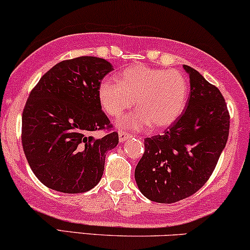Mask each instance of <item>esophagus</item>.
I'll use <instances>...</instances> for the list:
<instances>
[{"instance_id":"obj_1","label":"esophagus","mask_w":250,"mask_h":250,"mask_svg":"<svg viewBox=\"0 0 250 250\" xmlns=\"http://www.w3.org/2000/svg\"><path fill=\"white\" fill-rule=\"evenodd\" d=\"M131 135L130 134H127V132L122 131V130H119V141L123 143L125 141H127L128 138H130Z\"/></svg>"}]
</instances>
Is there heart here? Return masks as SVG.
<instances>
[{
    "label": "heart",
    "mask_w": 250,
    "mask_h": 250,
    "mask_svg": "<svg viewBox=\"0 0 250 250\" xmlns=\"http://www.w3.org/2000/svg\"><path fill=\"white\" fill-rule=\"evenodd\" d=\"M188 82L178 70L134 65L118 75V82L106 78L98 86L103 109L119 118L134 105L137 110L120 120V125L142 129L151 125L164 129L173 125L186 106Z\"/></svg>",
    "instance_id": "1"
}]
</instances>
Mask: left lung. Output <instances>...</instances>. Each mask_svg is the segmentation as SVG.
<instances>
[{"label":"left lung","mask_w":250,"mask_h":250,"mask_svg":"<svg viewBox=\"0 0 250 250\" xmlns=\"http://www.w3.org/2000/svg\"><path fill=\"white\" fill-rule=\"evenodd\" d=\"M190 78L185 112L162 135L144 140L135 180L145 197L175 203L209 180L225 147L229 113L222 92L197 70L183 65Z\"/></svg>","instance_id":"1"}]
</instances>
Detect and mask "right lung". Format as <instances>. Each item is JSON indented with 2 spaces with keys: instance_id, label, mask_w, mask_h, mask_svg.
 <instances>
[{
  "instance_id": "add662e5",
  "label": "right lung",
  "mask_w": 250,
  "mask_h": 250,
  "mask_svg": "<svg viewBox=\"0 0 250 250\" xmlns=\"http://www.w3.org/2000/svg\"><path fill=\"white\" fill-rule=\"evenodd\" d=\"M113 70L94 56L64 60L32 88L21 118V144L34 175L65 194L92 189L102 179L106 153L119 134L102 110L98 86ZM106 130L102 139L92 132Z\"/></svg>"
}]
</instances>
